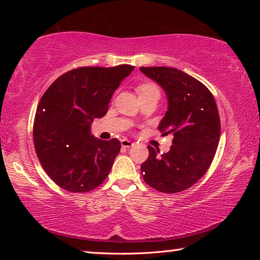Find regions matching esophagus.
I'll list each match as a JSON object with an SVG mask.
<instances>
[{
    "label": "esophagus",
    "instance_id": "esophagus-1",
    "mask_svg": "<svg viewBox=\"0 0 260 260\" xmlns=\"http://www.w3.org/2000/svg\"><path fill=\"white\" fill-rule=\"evenodd\" d=\"M120 143H121V147H124V148H131L134 146V143L127 139H122Z\"/></svg>",
    "mask_w": 260,
    "mask_h": 260
}]
</instances>
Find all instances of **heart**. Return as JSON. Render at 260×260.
I'll list each match as a JSON object with an SVG mask.
<instances>
[{"label": "heart", "mask_w": 260, "mask_h": 260, "mask_svg": "<svg viewBox=\"0 0 260 260\" xmlns=\"http://www.w3.org/2000/svg\"><path fill=\"white\" fill-rule=\"evenodd\" d=\"M136 93L139 94V99L146 98V96H151V95L160 96L159 88H158L157 85H155V83H152V82L141 83V85L136 87Z\"/></svg>", "instance_id": "1"}]
</instances>
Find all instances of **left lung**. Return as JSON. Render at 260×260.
<instances>
[{"label": "left lung", "instance_id": "obj_1", "mask_svg": "<svg viewBox=\"0 0 260 260\" xmlns=\"http://www.w3.org/2000/svg\"><path fill=\"white\" fill-rule=\"evenodd\" d=\"M162 87L169 109L158 129L172 134L167 153L148 146L149 157L141 165L147 184L157 191L175 193L186 190L203 177L212 162L220 139V118L208 87L178 69L140 68Z\"/></svg>", "mask_w": 260, "mask_h": 260}]
</instances>
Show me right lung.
I'll return each instance as SVG.
<instances>
[{"instance_id":"1","label":"right lung","mask_w":260,"mask_h":260,"mask_svg":"<svg viewBox=\"0 0 260 260\" xmlns=\"http://www.w3.org/2000/svg\"><path fill=\"white\" fill-rule=\"evenodd\" d=\"M133 70L127 64L73 69L57 78L42 95L33 141L43 170L57 186L88 192L107 179L120 142L94 138L90 124L107 114L114 90Z\"/></svg>"}]
</instances>
